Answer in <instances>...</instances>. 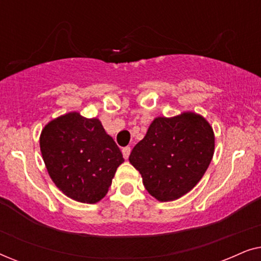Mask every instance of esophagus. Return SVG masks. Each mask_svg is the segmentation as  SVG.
<instances>
[{
    "label": "esophagus",
    "mask_w": 261,
    "mask_h": 261,
    "mask_svg": "<svg viewBox=\"0 0 261 261\" xmlns=\"http://www.w3.org/2000/svg\"><path fill=\"white\" fill-rule=\"evenodd\" d=\"M122 154H123V158L124 159H128V156L130 154V147H123L122 148Z\"/></svg>",
    "instance_id": "1"
}]
</instances>
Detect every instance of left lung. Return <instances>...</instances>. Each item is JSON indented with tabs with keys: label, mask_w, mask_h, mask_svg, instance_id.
I'll return each mask as SVG.
<instances>
[{
	"label": "left lung",
	"mask_w": 261,
	"mask_h": 261,
	"mask_svg": "<svg viewBox=\"0 0 261 261\" xmlns=\"http://www.w3.org/2000/svg\"><path fill=\"white\" fill-rule=\"evenodd\" d=\"M215 151L213 127L204 117L184 112L155 117L129 155L148 194L159 202L180 198L204 176Z\"/></svg>",
	"instance_id": "8db88e82"
}]
</instances>
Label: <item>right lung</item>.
I'll return each mask as SVG.
<instances>
[{
    "instance_id": "obj_1",
    "label": "right lung",
    "mask_w": 261,
    "mask_h": 261,
    "mask_svg": "<svg viewBox=\"0 0 261 261\" xmlns=\"http://www.w3.org/2000/svg\"><path fill=\"white\" fill-rule=\"evenodd\" d=\"M42 159L56 187L81 203L105 197L122 153L96 117L71 112L46 124L40 134Z\"/></svg>"
}]
</instances>
